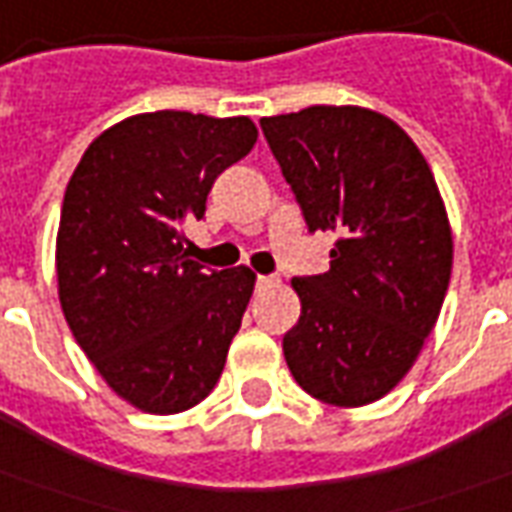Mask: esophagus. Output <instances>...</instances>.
Masks as SVG:
<instances>
[{
	"mask_svg": "<svg viewBox=\"0 0 512 512\" xmlns=\"http://www.w3.org/2000/svg\"><path fill=\"white\" fill-rule=\"evenodd\" d=\"M256 284L259 287H273V284H278L276 276H256Z\"/></svg>",
	"mask_w": 512,
	"mask_h": 512,
	"instance_id": "esophagus-1",
	"label": "esophagus"
}]
</instances>
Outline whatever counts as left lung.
I'll return each instance as SVG.
<instances>
[{"label": "left lung", "instance_id": "1", "mask_svg": "<svg viewBox=\"0 0 512 512\" xmlns=\"http://www.w3.org/2000/svg\"><path fill=\"white\" fill-rule=\"evenodd\" d=\"M262 133L329 270L295 276L301 317L284 357L309 396L362 407L390 393L435 329L451 231L435 175L393 119L354 105L264 116Z\"/></svg>", "mask_w": 512, "mask_h": 512}]
</instances>
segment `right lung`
Returning <instances> with one entry per match:
<instances>
[{
	"instance_id": "obj_1",
	"label": "right lung",
	"mask_w": 512,
	"mask_h": 512,
	"mask_svg": "<svg viewBox=\"0 0 512 512\" xmlns=\"http://www.w3.org/2000/svg\"><path fill=\"white\" fill-rule=\"evenodd\" d=\"M256 136L248 116H130L91 142L66 186L63 315L102 379L139 410H189L225 368L256 276L192 262L183 225L203 220L217 175Z\"/></svg>"
}]
</instances>
